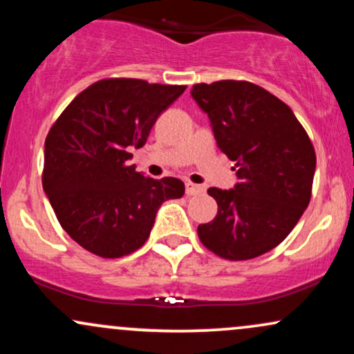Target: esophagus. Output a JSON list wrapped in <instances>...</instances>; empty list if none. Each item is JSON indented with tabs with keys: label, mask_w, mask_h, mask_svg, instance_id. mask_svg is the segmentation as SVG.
<instances>
[{
	"label": "esophagus",
	"mask_w": 354,
	"mask_h": 354,
	"mask_svg": "<svg viewBox=\"0 0 354 354\" xmlns=\"http://www.w3.org/2000/svg\"><path fill=\"white\" fill-rule=\"evenodd\" d=\"M185 188H186V194H188V196H194V194H203V193H205V186L194 185V183H191V181L186 183Z\"/></svg>",
	"instance_id": "obj_1"
}]
</instances>
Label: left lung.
<instances>
[{"label": "left lung", "mask_w": 354, "mask_h": 354, "mask_svg": "<svg viewBox=\"0 0 354 354\" xmlns=\"http://www.w3.org/2000/svg\"><path fill=\"white\" fill-rule=\"evenodd\" d=\"M191 96L239 180L234 189H208L218 214L198 226L200 241L230 261L265 254L310 205L316 168L310 136L288 104L250 81L194 84Z\"/></svg>", "instance_id": "obj_1"}]
</instances>
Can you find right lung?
Wrapping results in <instances>:
<instances>
[{"label":"right lung","mask_w":354,"mask_h":354,"mask_svg":"<svg viewBox=\"0 0 354 354\" xmlns=\"http://www.w3.org/2000/svg\"><path fill=\"white\" fill-rule=\"evenodd\" d=\"M186 86L100 80L81 91L44 141L43 189L59 225L89 253L121 258L148 239L158 208L185 194L178 178L143 176L129 165L158 116Z\"/></svg>","instance_id":"1"}]
</instances>
